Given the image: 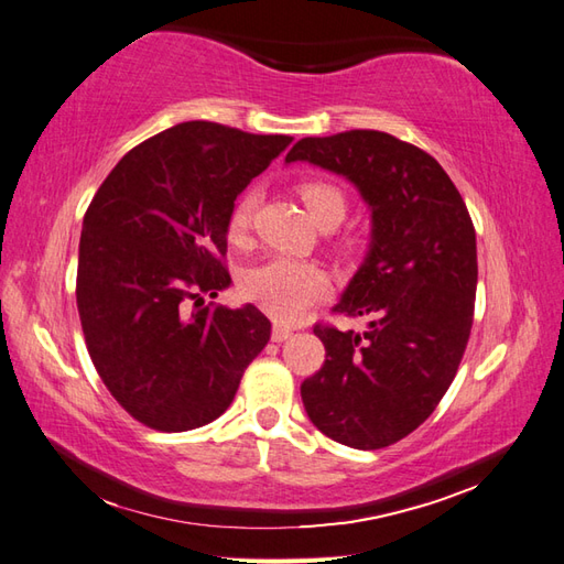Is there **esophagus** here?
I'll use <instances>...</instances> for the list:
<instances>
[{
	"instance_id": "1",
	"label": "esophagus",
	"mask_w": 564,
	"mask_h": 564,
	"mask_svg": "<svg viewBox=\"0 0 564 564\" xmlns=\"http://www.w3.org/2000/svg\"><path fill=\"white\" fill-rule=\"evenodd\" d=\"M293 334V329L291 327H285V325H273V329H271V339L273 341H285Z\"/></svg>"
}]
</instances>
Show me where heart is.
Wrapping results in <instances>:
<instances>
[{
    "instance_id": "1",
    "label": "heart",
    "mask_w": 564,
    "mask_h": 564,
    "mask_svg": "<svg viewBox=\"0 0 564 564\" xmlns=\"http://www.w3.org/2000/svg\"><path fill=\"white\" fill-rule=\"evenodd\" d=\"M301 196L315 220L327 218L332 213L344 218L346 198L337 186L325 182H305L301 184ZM254 208L257 191L247 188L235 200L230 215H227V235H230V239H242L247 235L251 218H254ZM329 289L332 279L319 263L295 257H271L251 267L242 279V293L279 322H297L310 307L329 295Z\"/></svg>"
}]
</instances>
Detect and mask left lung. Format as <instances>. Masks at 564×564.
<instances>
[{"label": "left lung", "mask_w": 564, "mask_h": 564, "mask_svg": "<svg viewBox=\"0 0 564 564\" xmlns=\"http://www.w3.org/2000/svg\"><path fill=\"white\" fill-rule=\"evenodd\" d=\"M285 162L346 176L370 208L368 254L334 305V313L368 317V332L315 325L327 358L301 394L310 422L332 441L386 448L436 410L470 339V213L429 152L380 130L303 138Z\"/></svg>", "instance_id": "left-lung-1"}]
</instances>
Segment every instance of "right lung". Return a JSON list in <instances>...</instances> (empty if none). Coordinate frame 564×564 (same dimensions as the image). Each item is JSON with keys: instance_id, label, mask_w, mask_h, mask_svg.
Returning a JSON list of instances; mask_svg holds the SVG:
<instances>
[{"instance_id": "1", "label": "right lung", "mask_w": 564, "mask_h": 564, "mask_svg": "<svg viewBox=\"0 0 564 564\" xmlns=\"http://www.w3.org/2000/svg\"><path fill=\"white\" fill-rule=\"evenodd\" d=\"M291 135L210 121L162 130L113 166L82 223L77 310L104 386L150 429L218 419L271 337L254 305H203L230 285L227 215Z\"/></svg>"}]
</instances>
